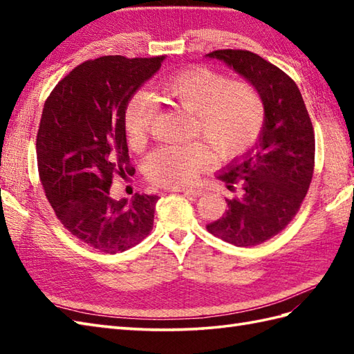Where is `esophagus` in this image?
I'll return each mask as SVG.
<instances>
[{"label":"esophagus","instance_id":"esophagus-1","mask_svg":"<svg viewBox=\"0 0 354 354\" xmlns=\"http://www.w3.org/2000/svg\"><path fill=\"white\" fill-rule=\"evenodd\" d=\"M175 192L184 193V194H187V196H193V198H199L205 193L202 189H181V187H179V189H175Z\"/></svg>","mask_w":354,"mask_h":354}]
</instances>
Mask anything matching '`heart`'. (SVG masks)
<instances>
[{
    "instance_id": "obj_1",
    "label": "heart",
    "mask_w": 354,
    "mask_h": 354,
    "mask_svg": "<svg viewBox=\"0 0 354 354\" xmlns=\"http://www.w3.org/2000/svg\"><path fill=\"white\" fill-rule=\"evenodd\" d=\"M160 94L192 114L193 135L207 146L189 142L158 147L146 161V175L156 184L184 187L194 183L213 155L219 161L234 160L255 145L265 126L266 104L259 89L207 66L171 74L160 84ZM155 114L156 104L145 93H135L127 102L123 124L132 147L147 140Z\"/></svg>"
}]
</instances>
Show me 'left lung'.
Listing matches in <instances>:
<instances>
[{
	"mask_svg": "<svg viewBox=\"0 0 354 354\" xmlns=\"http://www.w3.org/2000/svg\"><path fill=\"white\" fill-rule=\"evenodd\" d=\"M219 59L259 89L266 120L257 142L232 160L217 178L237 193L228 209L207 230L236 246L272 239L295 217L315 167V133L295 82L278 66L248 50H216Z\"/></svg>",
	"mask_w": 354,
	"mask_h": 354,
	"instance_id": "8db88e82",
	"label": "left lung"
}]
</instances>
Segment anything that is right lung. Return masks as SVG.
I'll return each instance as SVG.
<instances>
[{
  "instance_id": "add662e5",
  "label": "right lung",
  "mask_w": 354,
  "mask_h": 354,
  "mask_svg": "<svg viewBox=\"0 0 354 354\" xmlns=\"http://www.w3.org/2000/svg\"><path fill=\"white\" fill-rule=\"evenodd\" d=\"M164 56H103L77 65L45 100L36 137L45 196L73 236L100 252H123L147 237L158 196H109L112 178L132 175L124 109Z\"/></svg>"
}]
</instances>
